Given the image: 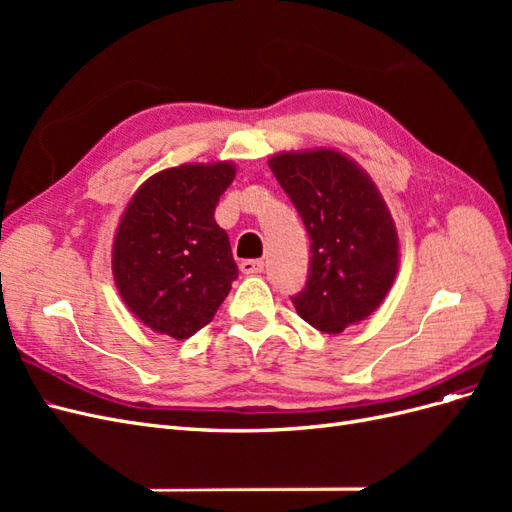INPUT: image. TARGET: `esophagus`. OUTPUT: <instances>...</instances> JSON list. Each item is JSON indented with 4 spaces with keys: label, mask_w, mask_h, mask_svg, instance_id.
Instances as JSON below:
<instances>
[{
    "label": "esophagus",
    "mask_w": 512,
    "mask_h": 512,
    "mask_svg": "<svg viewBox=\"0 0 512 512\" xmlns=\"http://www.w3.org/2000/svg\"><path fill=\"white\" fill-rule=\"evenodd\" d=\"M241 271H243L245 275H256V273H262V271H265V262H262V260H256V258L243 260V262H241Z\"/></svg>",
    "instance_id": "esophagus-1"
}]
</instances>
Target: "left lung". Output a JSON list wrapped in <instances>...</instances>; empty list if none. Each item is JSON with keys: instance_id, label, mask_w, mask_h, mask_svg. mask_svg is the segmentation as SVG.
<instances>
[{"instance_id": "8db88e82", "label": "left lung", "mask_w": 512, "mask_h": 512, "mask_svg": "<svg viewBox=\"0 0 512 512\" xmlns=\"http://www.w3.org/2000/svg\"><path fill=\"white\" fill-rule=\"evenodd\" d=\"M309 235V269L290 297L314 329L337 335L365 320L391 290L399 245L376 185L331 149L280 153L269 160Z\"/></svg>"}]
</instances>
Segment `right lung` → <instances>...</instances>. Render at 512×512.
<instances>
[{"label":"right lung","mask_w":512,"mask_h":512,"mask_svg":"<svg viewBox=\"0 0 512 512\" xmlns=\"http://www.w3.org/2000/svg\"><path fill=\"white\" fill-rule=\"evenodd\" d=\"M235 166L183 164L147 179L113 245L121 299L149 329L188 339L218 312L239 269L213 213Z\"/></svg>","instance_id":"add662e5"}]
</instances>
